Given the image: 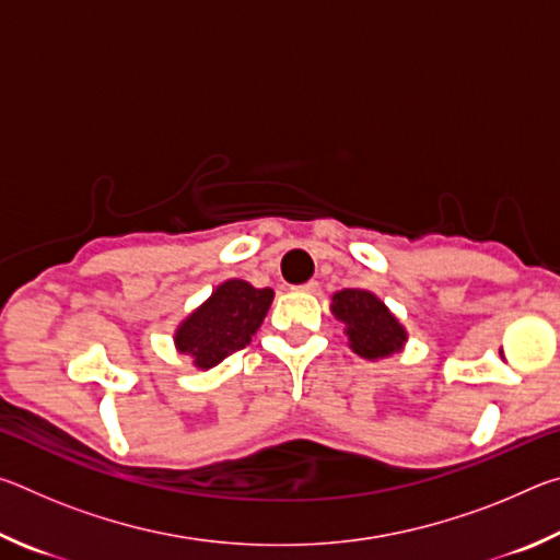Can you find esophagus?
Here are the masks:
<instances>
[{"mask_svg": "<svg viewBox=\"0 0 560 560\" xmlns=\"http://www.w3.org/2000/svg\"><path fill=\"white\" fill-rule=\"evenodd\" d=\"M299 291H306V293H314L316 289H318V281H314V279H311V281H306V283H301V287H296Z\"/></svg>", "mask_w": 560, "mask_h": 560, "instance_id": "obj_1", "label": "esophagus"}]
</instances>
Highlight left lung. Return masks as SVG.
Listing matches in <instances>:
<instances>
[{
	"label": "left lung",
	"mask_w": 560,
	"mask_h": 560,
	"mask_svg": "<svg viewBox=\"0 0 560 560\" xmlns=\"http://www.w3.org/2000/svg\"><path fill=\"white\" fill-rule=\"evenodd\" d=\"M334 316L343 324L348 346L368 360L387 358L402 350L407 334L385 303L365 289H343L334 293Z\"/></svg>",
	"instance_id": "1"
}]
</instances>
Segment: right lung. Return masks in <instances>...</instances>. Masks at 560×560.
Instances as JSON below:
<instances>
[{"instance_id":"1","label":"right lung","mask_w":560,"mask_h":560,"mask_svg":"<svg viewBox=\"0 0 560 560\" xmlns=\"http://www.w3.org/2000/svg\"><path fill=\"white\" fill-rule=\"evenodd\" d=\"M271 301V289H254L242 279L224 281L177 326L175 346L179 353L192 358L200 371L214 368L249 343Z\"/></svg>"}]
</instances>
